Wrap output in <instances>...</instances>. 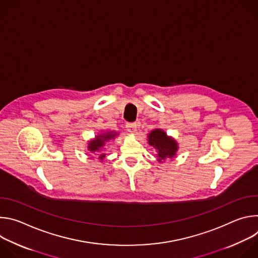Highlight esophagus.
Segmentation results:
<instances>
[{
	"label": "esophagus",
	"mask_w": 258,
	"mask_h": 258,
	"mask_svg": "<svg viewBox=\"0 0 258 258\" xmlns=\"http://www.w3.org/2000/svg\"><path fill=\"white\" fill-rule=\"evenodd\" d=\"M125 127L131 134H135L137 132V123L136 122H128L125 124Z\"/></svg>",
	"instance_id": "esophagus-1"
}]
</instances>
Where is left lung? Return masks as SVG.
I'll return each mask as SVG.
<instances>
[{"mask_svg": "<svg viewBox=\"0 0 258 258\" xmlns=\"http://www.w3.org/2000/svg\"><path fill=\"white\" fill-rule=\"evenodd\" d=\"M148 143L156 150L157 161L162 163L166 159H173L178 150V143L162 128H155L148 134Z\"/></svg>", "mask_w": 258, "mask_h": 258, "instance_id": "obj_1", "label": "left lung"}]
</instances>
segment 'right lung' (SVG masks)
Wrapping results in <instances>:
<instances>
[{
	"instance_id": "1",
	"label": "right lung",
	"mask_w": 258,
	"mask_h": 258,
	"mask_svg": "<svg viewBox=\"0 0 258 258\" xmlns=\"http://www.w3.org/2000/svg\"><path fill=\"white\" fill-rule=\"evenodd\" d=\"M118 135L119 134L117 132L113 131H105L103 133L96 135L94 139L88 141V150L95 156H97L100 162H102L106 156V154L103 152V148L105 145L109 141L114 140L116 137H118Z\"/></svg>"
}]
</instances>
